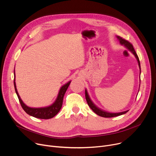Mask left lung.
Returning a JSON list of instances; mask_svg holds the SVG:
<instances>
[{
    "instance_id": "left-lung-1",
    "label": "left lung",
    "mask_w": 156,
    "mask_h": 156,
    "mask_svg": "<svg viewBox=\"0 0 156 156\" xmlns=\"http://www.w3.org/2000/svg\"><path fill=\"white\" fill-rule=\"evenodd\" d=\"M116 37H117V39L119 40L120 44L121 45H123L127 49H129L131 52V53L135 56L136 58L137 59V62H138V65H139V69H140V61H139V57H138V56H137V55L136 53V52L135 51V50H134V48H133L132 44H131V43H130L129 41L125 40V39H123L122 37H120L119 36H117ZM85 98H86L87 101L88 103V105L90 107V108L93 112H94L97 114V115H99L100 117H102L110 118V117H117V116L122 115H123V114H125V113H126L129 111V110H126V111L122 112H119V113H110V112H106V111L103 110L102 109H100L97 106H96V105L95 104V103L91 101V98H90V96L88 95V93L87 89H85Z\"/></svg>"
}]
</instances>
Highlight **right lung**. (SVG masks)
<instances>
[{"mask_svg": "<svg viewBox=\"0 0 156 156\" xmlns=\"http://www.w3.org/2000/svg\"><path fill=\"white\" fill-rule=\"evenodd\" d=\"M14 76H15V70H14ZM16 77V76H15ZM14 80V85L15 88V91L17 97L19 98V102L21 105L24 110L28 114V115L41 119H49L54 117L56 115H57L58 113L61 108L62 105H63V97L65 94V93L70 84L71 81H69L66 84L62 86L59 91L58 97L53 103L49 106L44 107H40V108H33L27 106L25 103L23 102L22 99L20 98L18 91L16 88V80Z\"/></svg>", "mask_w": 156, "mask_h": 156, "instance_id": "1", "label": "right lung"}]
</instances>
